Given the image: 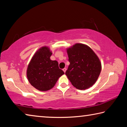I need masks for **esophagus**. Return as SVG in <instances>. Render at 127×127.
<instances>
[{
    "instance_id": "esophagus-1",
    "label": "esophagus",
    "mask_w": 127,
    "mask_h": 127,
    "mask_svg": "<svg viewBox=\"0 0 127 127\" xmlns=\"http://www.w3.org/2000/svg\"><path fill=\"white\" fill-rule=\"evenodd\" d=\"M63 70L64 71V72L65 73V72H66V69L65 68H63Z\"/></svg>"
}]
</instances>
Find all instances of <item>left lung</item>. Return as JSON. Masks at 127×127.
Listing matches in <instances>:
<instances>
[{"label":"left lung","instance_id":"1","mask_svg":"<svg viewBox=\"0 0 127 127\" xmlns=\"http://www.w3.org/2000/svg\"><path fill=\"white\" fill-rule=\"evenodd\" d=\"M70 64L65 74L76 89L86 90L97 81L101 70L99 59L86 45L76 44L67 49Z\"/></svg>","mask_w":127,"mask_h":127}]
</instances>
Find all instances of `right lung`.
I'll return each instance as SVG.
<instances>
[{
    "mask_svg": "<svg viewBox=\"0 0 127 127\" xmlns=\"http://www.w3.org/2000/svg\"><path fill=\"white\" fill-rule=\"evenodd\" d=\"M52 53L49 48L42 47L36 51L28 65L27 77L29 82L39 91H45L54 86L64 74L57 61H51Z\"/></svg>",
    "mask_w": 127,
    "mask_h": 127,
    "instance_id": "right-lung-1",
    "label": "right lung"
}]
</instances>
